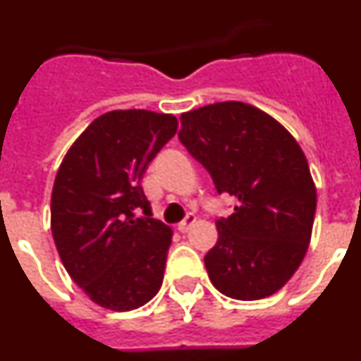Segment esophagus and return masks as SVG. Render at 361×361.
Masks as SVG:
<instances>
[{"mask_svg": "<svg viewBox=\"0 0 361 361\" xmlns=\"http://www.w3.org/2000/svg\"><path fill=\"white\" fill-rule=\"evenodd\" d=\"M195 222H197V216L193 215V213H188L186 219H184L183 222H178V224H177V229H178V231H180V233H186L188 229L191 228V226L195 224Z\"/></svg>", "mask_w": 361, "mask_h": 361, "instance_id": "34e87169", "label": "esophagus"}]
</instances>
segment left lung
Segmentation results:
<instances>
[{"mask_svg": "<svg viewBox=\"0 0 361 361\" xmlns=\"http://www.w3.org/2000/svg\"><path fill=\"white\" fill-rule=\"evenodd\" d=\"M178 139L237 206L216 220L219 240L204 264L212 283L235 300L282 289L304 260L317 188L295 137L266 111L240 101L180 116Z\"/></svg>", "mask_w": 361, "mask_h": 361, "instance_id": "8db88e82", "label": "left lung"}]
</instances>
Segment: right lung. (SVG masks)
Here are the masks:
<instances>
[{
    "mask_svg": "<svg viewBox=\"0 0 361 361\" xmlns=\"http://www.w3.org/2000/svg\"><path fill=\"white\" fill-rule=\"evenodd\" d=\"M177 124L170 114L106 111L70 146L57 170L50 204L57 253L101 307L132 311L161 289L173 233L152 219L141 178ZM139 209L145 216L135 219Z\"/></svg>",
    "mask_w": 361,
    "mask_h": 361,
    "instance_id": "1",
    "label": "right lung"
}]
</instances>
